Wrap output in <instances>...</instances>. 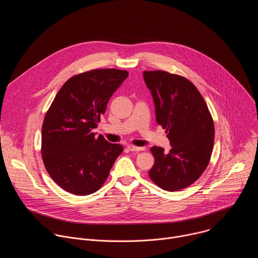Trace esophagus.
Here are the masks:
<instances>
[{
	"label": "esophagus",
	"instance_id": "1",
	"mask_svg": "<svg viewBox=\"0 0 258 258\" xmlns=\"http://www.w3.org/2000/svg\"><path fill=\"white\" fill-rule=\"evenodd\" d=\"M127 149L130 151H134V152H140V151H144L145 150L144 147H137V146H134V145H128L127 146Z\"/></svg>",
	"mask_w": 258,
	"mask_h": 258
}]
</instances>
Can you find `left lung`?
<instances>
[{"label":"left lung","mask_w":258,"mask_h":258,"mask_svg":"<svg viewBox=\"0 0 258 258\" xmlns=\"http://www.w3.org/2000/svg\"><path fill=\"white\" fill-rule=\"evenodd\" d=\"M151 91L156 121L165 130L171 149L152 147L155 162L149 176L161 189L189 187L206 169L214 143V123L198 89L186 78L163 70L144 71Z\"/></svg>","instance_id":"obj_1"}]
</instances>
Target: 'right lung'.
<instances>
[{
  "label": "right lung",
  "mask_w": 258,
  "mask_h": 258,
  "mask_svg": "<svg viewBox=\"0 0 258 258\" xmlns=\"http://www.w3.org/2000/svg\"><path fill=\"white\" fill-rule=\"evenodd\" d=\"M127 76L126 70L114 68L73 76L48 109L42 126V158L50 176L66 192L86 196L98 191L123 151L121 145L92 131Z\"/></svg>",
  "instance_id": "right-lung-1"
}]
</instances>
